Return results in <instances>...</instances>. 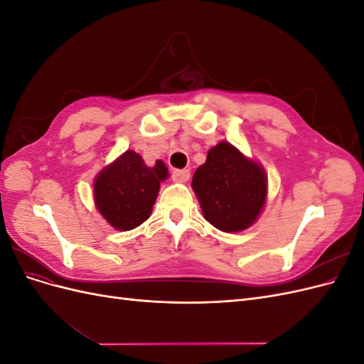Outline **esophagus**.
Returning a JSON list of instances; mask_svg holds the SVG:
<instances>
[{"instance_id":"1","label":"esophagus","mask_w":364,"mask_h":364,"mask_svg":"<svg viewBox=\"0 0 364 364\" xmlns=\"http://www.w3.org/2000/svg\"><path fill=\"white\" fill-rule=\"evenodd\" d=\"M171 178L174 182H186L190 179V170H174Z\"/></svg>"}]
</instances>
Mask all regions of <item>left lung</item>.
Segmentation results:
<instances>
[{
    "mask_svg": "<svg viewBox=\"0 0 364 364\" xmlns=\"http://www.w3.org/2000/svg\"><path fill=\"white\" fill-rule=\"evenodd\" d=\"M191 186L203 217L223 232H240L255 223L267 197L266 171L226 141L208 151Z\"/></svg>",
    "mask_w": 364,
    "mask_h": 364,
    "instance_id": "8db88e82",
    "label": "left lung"
}]
</instances>
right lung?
Here are the masks:
<instances>
[{
    "label": "right lung",
    "mask_w": 364,
    "mask_h": 364,
    "mask_svg": "<svg viewBox=\"0 0 364 364\" xmlns=\"http://www.w3.org/2000/svg\"><path fill=\"white\" fill-rule=\"evenodd\" d=\"M167 178L168 168L161 159L147 167L136 151H124L94 181L98 213L115 229H135L150 217L161 182Z\"/></svg>",
    "instance_id": "1"
}]
</instances>
